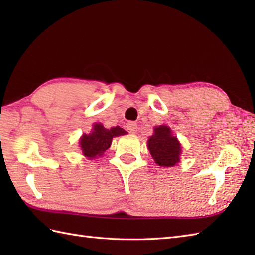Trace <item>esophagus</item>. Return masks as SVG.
Wrapping results in <instances>:
<instances>
[{
	"mask_svg": "<svg viewBox=\"0 0 255 255\" xmlns=\"http://www.w3.org/2000/svg\"><path fill=\"white\" fill-rule=\"evenodd\" d=\"M126 128H127V130L130 132V133H136L137 132V129H138L137 124L133 123V122H128L127 125H126Z\"/></svg>",
	"mask_w": 255,
	"mask_h": 255,
	"instance_id": "esophagus-1",
	"label": "esophagus"
}]
</instances>
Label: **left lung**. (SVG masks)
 <instances>
[{
	"mask_svg": "<svg viewBox=\"0 0 255 255\" xmlns=\"http://www.w3.org/2000/svg\"><path fill=\"white\" fill-rule=\"evenodd\" d=\"M148 148L160 166H174L180 162L181 144L172 136L170 127L164 125L154 128V134L148 140Z\"/></svg>",
	"mask_w": 255,
	"mask_h": 255,
	"instance_id": "1",
	"label": "left lung"
}]
</instances>
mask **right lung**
I'll list each match as a JSON object with an SVG mask.
<instances>
[{"mask_svg":"<svg viewBox=\"0 0 255 255\" xmlns=\"http://www.w3.org/2000/svg\"><path fill=\"white\" fill-rule=\"evenodd\" d=\"M127 132L119 126L113 127L108 130L102 124H95L93 129H92V132L89 134H83L81 138V149L83 151V154L89 159L101 156L111 147L114 137L123 136Z\"/></svg>","mask_w":255,"mask_h":255,"instance_id":"1","label":"right lung"}]
</instances>
